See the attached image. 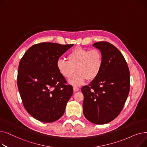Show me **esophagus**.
I'll return each instance as SVG.
<instances>
[{"label": "esophagus", "instance_id": "34e87169", "mask_svg": "<svg viewBox=\"0 0 147 147\" xmlns=\"http://www.w3.org/2000/svg\"><path fill=\"white\" fill-rule=\"evenodd\" d=\"M73 90H74V92H78V91L79 90V88H77L76 86H74L73 87Z\"/></svg>", "mask_w": 147, "mask_h": 147}]
</instances>
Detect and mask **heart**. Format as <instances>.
<instances>
[{
    "mask_svg": "<svg viewBox=\"0 0 147 147\" xmlns=\"http://www.w3.org/2000/svg\"><path fill=\"white\" fill-rule=\"evenodd\" d=\"M68 61L59 59L57 67L60 74L69 79L74 74L76 68L78 71L69 80V83L75 86H80L88 79L93 80L101 71L103 67V56L97 49L76 48L68 54Z\"/></svg>",
    "mask_w": 147,
    "mask_h": 147,
    "instance_id": "heart-1",
    "label": "heart"
}]
</instances>
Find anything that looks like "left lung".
<instances>
[{"label":"left lung","instance_id":"1","mask_svg":"<svg viewBox=\"0 0 147 147\" xmlns=\"http://www.w3.org/2000/svg\"><path fill=\"white\" fill-rule=\"evenodd\" d=\"M103 56V67L96 79L81 90L83 111L89 121L104 125L116 118L126 102L130 90V72L122 53L107 42L95 43Z\"/></svg>","mask_w":147,"mask_h":147}]
</instances>
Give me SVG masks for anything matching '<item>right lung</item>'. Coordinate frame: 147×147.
<instances>
[{
    "label": "right lung",
    "instance_id": "right-lung-1",
    "mask_svg": "<svg viewBox=\"0 0 147 147\" xmlns=\"http://www.w3.org/2000/svg\"><path fill=\"white\" fill-rule=\"evenodd\" d=\"M73 45L36 44L20 60L17 76L20 94L26 111L38 120L53 122L64 113L73 89L59 73L57 63Z\"/></svg>",
    "mask_w": 147,
    "mask_h": 147
}]
</instances>
